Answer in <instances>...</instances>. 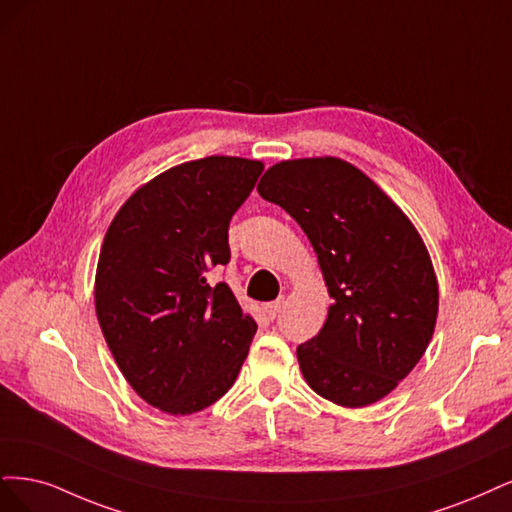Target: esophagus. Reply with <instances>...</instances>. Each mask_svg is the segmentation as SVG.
Masks as SVG:
<instances>
[{
  "mask_svg": "<svg viewBox=\"0 0 512 512\" xmlns=\"http://www.w3.org/2000/svg\"><path fill=\"white\" fill-rule=\"evenodd\" d=\"M280 304H283L280 300L263 304V312H266V317H268V319H276V315L280 312Z\"/></svg>",
  "mask_w": 512,
  "mask_h": 512,
  "instance_id": "34e87169",
  "label": "esophagus"
}]
</instances>
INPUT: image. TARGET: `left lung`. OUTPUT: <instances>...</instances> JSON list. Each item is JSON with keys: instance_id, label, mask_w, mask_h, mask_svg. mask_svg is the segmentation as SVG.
I'll use <instances>...</instances> for the list:
<instances>
[{"instance_id": "obj_1", "label": "left lung", "mask_w": 512, "mask_h": 512, "mask_svg": "<svg viewBox=\"0 0 512 512\" xmlns=\"http://www.w3.org/2000/svg\"><path fill=\"white\" fill-rule=\"evenodd\" d=\"M257 191L304 229L332 298L321 332L298 346L306 383L346 408L385 398L423 357L438 315L436 274L415 225L334 157L280 161Z\"/></svg>"}]
</instances>
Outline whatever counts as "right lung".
Listing matches in <instances>:
<instances>
[{
  "label": "right lung",
  "instance_id": "right-lung-1",
  "mask_svg": "<svg viewBox=\"0 0 512 512\" xmlns=\"http://www.w3.org/2000/svg\"><path fill=\"white\" fill-rule=\"evenodd\" d=\"M261 161L206 157L159 174L112 219L95 274V310L127 383L151 406L191 415L234 385L255 321L232 289L229 221Z\"/></svg>",
  "mask_w": 512,
  "mask_h": 512
}]
</instances>
